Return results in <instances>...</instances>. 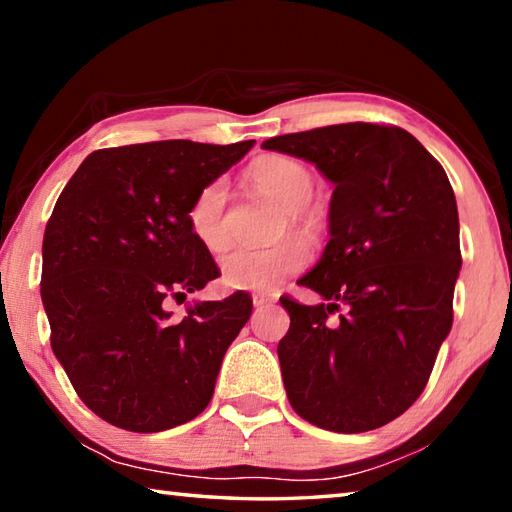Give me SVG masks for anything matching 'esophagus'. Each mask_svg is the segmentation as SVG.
<instances>
[{
  "instance_id": "obj_1",
  "label": "esophagus",
  "mask_w": 512,
  "mask_h": 512,
  "mask_svg": "<svg viewBox=\"0 0 512 512\" xmlns=\"http://www.w3.org/2000/svg\"><path fill=\"white\" fill-rule=\"evenodd\" d=\"M271 302H273V298L266 296V293H255V296H253V305H255L257 309L271 305Z\"/></svg>"
}]
</instances>
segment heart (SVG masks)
<instances>
[{
  "mask_svg": "<svg viewBox=\"0 0 512 512\" xmlns=\"http://www.w3.org/2000/svg\"><path fill=\"white\" fill-rule=\"evenodd\" d=\"M250 178L259 189L277 198L289 210L287 228H305L307 219L302 210L309 205L316 192L314 176L300 162L268 155L250 167ZM230 187L225 178H214L198 189L189 205V230L198 244L210 253H221L228 246V228H225V205H228ZM309 262V250L298 239L282 241L271 248H235L221 259L223 282L232 289L273 291L289 275L300 273Z\"/></svg>",
  "mask_w": 512,
  "mask_h": 512,
  "instance_id": "obj_1",
  "label": "heart"
}]
</instances>
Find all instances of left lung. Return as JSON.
<instances>
[{"mask_svg": "<svg viewBox=\"0 0 512 512\" xmlns=\"http://www.w3.org/2000/svg\"><path fill=\"white\" fill-rule=\"evenodd\" d=\"M262 149L316 164L334 185L329 241L298 280L323 300L280 298L291 316L277 343L289 402L327 431L384 427L418 400L452 329L461 241L447 173L411 133L363 121Z\"/></svg>", "mask_w": 512, "mask_h": 512, "instance_id": "1", "label": "left lung"}]
</instances>
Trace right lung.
Here are the masks:
<instances>
[{"mask_svg": "<svg viewBox=\"0 0 512 512\" xmlns=\"http://www.w3.org/2000/svg\"><path fill=\"white\" fill-rule=\"evenodd\" d=\"M167 140L101 149L58 196L42 241L40 296L51 350L90 411L155 433L194 420L214 395L225 350L253 300H187L219 277L189 230L198 189L253 149Z\"/></svg>", "mask_w": 512, "mask_h": 512, "instance_id": "1", "label": "right lung"}]
</instances>
